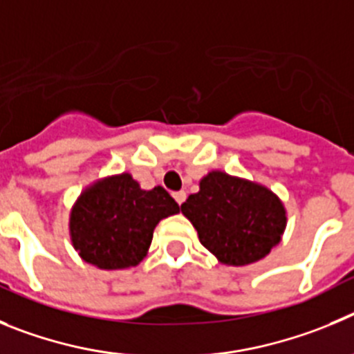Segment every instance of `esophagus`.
<instances>
[{
  "label": "esophagus",
  "mask_w": 354,
  "mask_h": 354,
  "mask_svg": "<svg viewBox=\"0 0 354 354\" xmlns=\"http://www.w3.org/2000/svg\"><path fill=\"white\" fill-rule=\"evenodd\" d=\"M173 197H174V201H176L178 205L181 206L185 203V199H187V194H185L183 190H180V192H174Z\"/></svg>",
  "instance_id": "esophagus-1"
}]
</instances>
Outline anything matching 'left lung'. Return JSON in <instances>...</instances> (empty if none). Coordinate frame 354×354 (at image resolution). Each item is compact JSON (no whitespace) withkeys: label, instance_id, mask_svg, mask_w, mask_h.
<instances>
[{"label":"left lung","instance_id":"left-lung-1","mask_svg":"<svg viewBox=\"0 0 354 354\" xmlns=\"http://www.w3.org/2000/svg\"><path fill=\"white\" fill-rule=\"evenodd\" d=\"M199 241L227 266L256 263L280 243L288 216L282 201L264 185L212 171L199 192L181 205Z\"/></svg>","mask_w":354,"mask_h":354}]
</instances>
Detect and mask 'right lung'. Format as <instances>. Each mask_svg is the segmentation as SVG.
<instances>
[{
    "label": "right lung",
    "mask_w": 354,
    "mask_h": 354,
    "mask_svg": "<svg viewBox=\"0 0 354 354\" xmlns=\"http://www.w3.org/2000/svg\"><path fill=\"white\" fill-rule=\"evenodd\" d=\"M180 212L162 187L142 190L132 174L102 178L86 187L70 212V238L79 256L100 270L138 266L162 218Z\"/></svg>",
    "instance_id": "1"
}]
</instances>
